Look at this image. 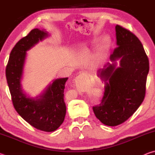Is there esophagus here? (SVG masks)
<instances>
[{"label":"esophagus","instance_id":"34e87169","mask_svg":"<svg viewBox=\"0 0 155 155\" xmlns=\"http://www.w3.org/2000/svg\"><path fill=\"white\" fill-rule=\"evenodd\" d=\"M88 77L85 72H81L75 79V85L79 91H84L88 84Z\"/></svg>","mask_w":155,"mask_h":155}]
</instances>
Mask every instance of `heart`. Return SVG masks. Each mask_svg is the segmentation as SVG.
Instances as JSON below:
<instances>
[{"label":"heart","instance_id":"b5f03b06","mask_svg":"<svg viewBox=\"0 0 155 155\" xmlns=\"http://www.w3.org/2000/svg\"><path fill=\"white\" fill-rule=\"evenodd\" d=\"M109 43H110V39L108 38V37H105V38H104L103 42H102V45H101V52H100V54H99L100 56L101 57L103 56V52L104 51V50L108 48Z\"/></svg>","mask_w":155,"mask_h":155}]
</instances>
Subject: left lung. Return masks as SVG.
<instances>
[{"label": "left lung", "mask_w": 155, "mask_h": 155, "mask_svg": "<svg viewBox=\"0 0 155 155\" xmlns=\"http://www.w3.org/2000/svg\"><path fill=\"white\" fill-rule=\"evenodd\" d=\"M115 31L117 47L110 60L120 59V66L116 68L108 63L99 70L105 90L99 104L93 107L97 118L109 127L122 124L140 107L145 98L149 72L148 56L137 37L117 25Z\"/></svg>", "instance_id": "left-lung-1"}]
</instances>
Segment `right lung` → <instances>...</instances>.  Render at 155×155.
I'll use <instances>...</instances> for the list:
<instances>
[{
    "instance_id": "obj_1",
    "label": "right lung",
    "mask_w": 155,
    "mask_h": 155,
    "mask_svg": "<svg viewBox=\"0 0 155 155\" xmlns=\"http://www.w3.org/2000/svg\"><path fill=\"white\" fill-rule=\"evenodd\" d=\"M47 36L46 31L34 28L18 41L10 53L5 74L13 105L18 114L37 129L52 132L61 126L65 118L64 89L68 78L54 81L36 99L27 98L20 85L26 51Z\"/></svg>"
}]
</instances>
